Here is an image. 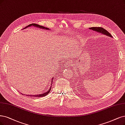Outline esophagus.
I'll use <instances>...</instances> for the list:
<instances>
[{"label": "esophagus", "instance_id": "obj_1", "mask_svg": "<svg viewBox=\"0 0 125 125\" xmlns=\"http://www.w3.org/2000/svg\"><path fill=\"white\" fill-rule=\"evenodd\" d=\"M70 64H70L69 63H67V65L68 66H70Z\"/></svg>", "mask_w": 125, "mask_h": 125}]
</instances>
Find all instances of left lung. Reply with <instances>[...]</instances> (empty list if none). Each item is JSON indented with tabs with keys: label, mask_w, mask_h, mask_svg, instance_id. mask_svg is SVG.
Instances as JSON below:
<instances>
[{
	"label": "left lung",
	"mask_w": 125,
	"mask_h": 125,
	"mask_svg": "<svg viewBox=\"0 0 125 125\" xmlns=\"http://www.w3.org/2000/svg\"><path fill=\"white\" fill-rule=\"evenodd\" d=\"M91 30H92L93 31H95L97 32H99V33H100L101 34H103L104 35H106L108 36L109 37H111L112 38V36L111 35L109 32L106 30L105 29H104L103 28H101V27H91L90 28H89Z\"/></svg>",
	"instance_id": "1"
}]
</instances>
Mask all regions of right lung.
<instances>
[{"label": "right lung", "instance_id": "right-lung-1", "mask_svg": "<svg viewBox=\"0 0 125 125\" xmlns=\"http://www.w3.org/2000/svg\"><path fill=\"white\" fill-rule=\"evenodd\" d=\"M31 26H34V27H38V28H41V29H46V30H49V28H46V27H45L44 26H40L39 25H38V24H30L28 26H27V27H26L25 28H26L27 27H31ZM54 77H52V83H51V84H52V80H53V79ZM51 89H52V86H51L50 87V89H49V90L47 92H46L45 93H43V94H38V95H26L27 96H30V97H44V96H45L47 95L51 90ZM22 95H23V94L21 93ZM25 95V94H24Z\"/></svg>", "mask_w": 125, "mask_h": 125}]
</instances>
